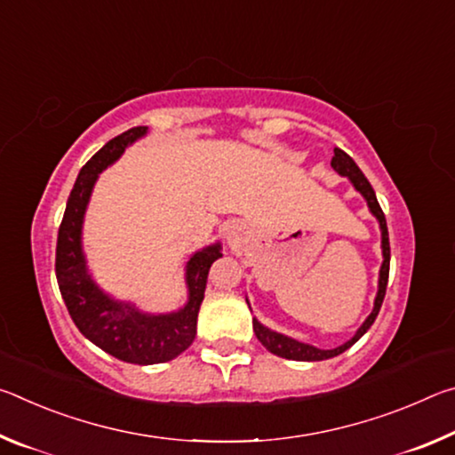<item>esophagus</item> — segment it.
I'll return each instance as SVG.
<instances>
[{
    "label": "esophagus",
    "instance_id": "obj_1",
    "mask_svg": "<svg viewBox=\"0 0 455 455\" xmlns=\"http://www.w3.org/2000/svg\"><path fill=\"white\" fill-rule=\"evenodd\" d=\"M238 241V230L235 228V227H230L228 230H227V243L228 244H235Z\"/></svg>",
    "mask_w": 455,
    "mask_h": 455
}]
</instances>
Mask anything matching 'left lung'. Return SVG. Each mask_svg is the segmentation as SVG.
<instances>
[{
	"label": "left lung",
	"instance_id": "obj_1",
	"mask_svg": "<svg viewBox=\"0 0 455 455\" xmlns=\"http://www.w3.org/2000/svg\"><path fill=\"white\" fill-rule=\"evenodd\" d=\"M333 152H335V156H333V160H331V166H333V171L339 176H345V179H347L353 184V188H355L359 195L365 198V203L369 206V212H371L373 217L377 219V222H379L383 263H381V268H379V281H377V295H375V301H373V311L369 313V317L363 321V325H361L355 331V335H353L349 341H345L343 345H339V347H335V349H319V347H315V345L297 341V339H292L289 335H283V333H276V331L265 327L257 317H252V331H255L259 341L263 343L265 347L273 353V355L292 359V361H323V359L337 357V355H341L343 351H347L351 345L357 343L359 339L367 333V329L373 325V321H375L377 315H379V309H381L385 289H387V279H389V235H387V222H385V214L381 211L379 203H377V196H375V190L371 188V184H369V180L365 179V174L359 171V166L353 163V158L349 156V154H345L341 148H335ZM246 303H249V299H246Z\"/></svg>",
	"mask_w": 455,
	"mask_h": 455
}]
</instances>
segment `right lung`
I'll use <instances>...</instances> for the list:
<instances>
[{
    "label": "right lung",
    "instance_id": "right-lung-1",
    "mask_svg": "<svg viewBox=\"0 0 455 455\" xmlns=\"http://www.w3.org/2000/svg\"><path fill=\"white\" fill-rule=\"evenodd\" d=\"M148 134L146 126L126 130L92 156L76 179L58 230L56 276L61 299L80 333L106 353L136 365L164 363L179 357L196 337V319L204 299L209 268L222 257L220 243L192 252L184 265L188 299L171 313H146L134 303L108 295L94 281L82 246V228L92 190L102 171L112 166L128 146Z\"/></svg>",
    "mask_w": 455,
    "mask_h": 455
}]
</instances>
